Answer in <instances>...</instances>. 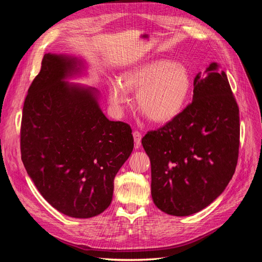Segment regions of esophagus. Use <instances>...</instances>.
Listing matches in <instances>:
<instances>
[{"mask_svg": "<svg viewBox=\"0 0 262 262\" xmlns=\"http://www.w3.org/2000/svg\"><path fill=\"white\" fill-rule=\"evenodd\" d=\"M133 138H134V143H136L137 147L140 146L141 140H142V133L140 131H138V130L133 131Z\"/></svg>", "mask_w": 262, "mask_h": 262, "instance_id": "esophagus-1", "label": "esophagus"}]
</instances>
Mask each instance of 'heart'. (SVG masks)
<instances>
[{"label": "heart", "mask_w": 262, "mask_h": 262, "mask_svg": "<svg viewBox=\"0 0 262 262\" xmlns=\"http://www.w3.org/2000/svg\"><path fill=\"white\" fill-rule=\"evenodd\" d=\"M191 80L188 70L175 61L156 59L126 71L121 83L109 85L110 104L118 110L130 101L129 93L137 94V106L155 123L171 121L184 109Z\"/></svg>", "instance_id": "heart-1"}]
</instances>
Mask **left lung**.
<instances>
[{
  "mask_svg": "<svg viewBox=\"0 0 262 262\" xmlns=\"http://www.w3.org/2000/svg\"><path fill=\"white\" fill-rule=\"evenodd\" d=\"M192 102L142 139L156 207L191 215L224 191L238 161L239 109L224 71L211 63L193 81Z\"/></svg>",
  "mask_w": 262,
  "mask_h": 262,
  "instance_id": "1",
  "label": "left lung"
}]
</instances>
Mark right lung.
<instances>
[{"label":"right lung","mask_w":262,"mask_h":262,"mask_svg":"<svg viewBox=\"0 0 262 262\" xmlns=\"http://www.w3.org/2000/svg\"><path fill=\"white\" fill-rule=\"evenodd\" d=\"M75 64L72 58L43 55L24 101L20 153L29 177L54 209L89 219L109 207L115 176L134 143L128 123L101 113L94 90L63 81Z\"/></svg>","instance_id":"obj_1"}]
</instances>
